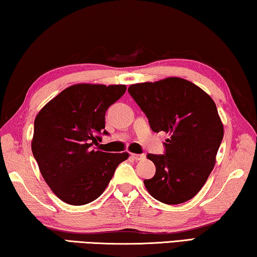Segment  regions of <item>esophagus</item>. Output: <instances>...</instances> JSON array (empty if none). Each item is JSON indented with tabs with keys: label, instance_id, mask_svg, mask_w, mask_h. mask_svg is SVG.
Wrapping results in <instances>:
<instances>
[{
	"label": "esophagus",
	"instance_id": "esophagus-1",
	"mask_svg": "<svg viewBox=\"0 0 257 257\" xmlns=\"http://www.w3.org/2000/svg\"><path fill=\"white\" fill-rule=\"evenodd\" d=\"M131 157L134 159V161H142V159H145L146 158V156L144 154H140V155H138V154H132L131 155Z\"/></svg>",
	"mask_w": 257,
	"mask_h": 257
}]
</instances>
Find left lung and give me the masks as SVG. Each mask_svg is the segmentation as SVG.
<instances>
[{
  "label": "left lung",
  "mask_w": 257,
  "mask_h": 257,
  "mask_svg": "<svg viewBox=\"0 0 257 257\" xmlns=\"http://www.w3.org/2000/svg\"><path fill=\"white\" fill-rule=\"evenodd\" d=\"M128 93L154 132L170 134L165 155H147L156 174L144 181L146 189L167 205L193 198L211 174L223 139L215 102L196 84L180 77L133 84Z\"/></svg>",
  "instance_id": "1"
}]
</instances>
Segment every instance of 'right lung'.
<instances>
[{"label":"right lung","instance_id":"obj_1","mask_svg":"<svg viewBox=\"0 0 257 257\" xmlns=\"http://www.w3.org/2000/svg\"><path fill=\"white\" fill-rule=\"evenodd\" d=\"M126 85L75 84L49 101L34 121L32 151L41 174L59 199L69 205L95 200L127 153L96 150L107 109Z\"/></svg>","mask_w":257,"mask_h":257}]
</instances>
